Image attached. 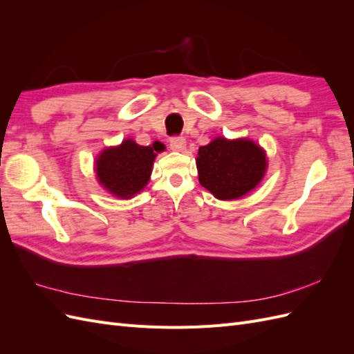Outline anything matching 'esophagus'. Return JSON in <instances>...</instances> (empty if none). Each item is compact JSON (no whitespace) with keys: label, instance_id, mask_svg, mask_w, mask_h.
<instances>
[{"label":"esophagus","instance_id":"34e87169","mask_svg":"<svg viewBox=\"0 0 354 354\" xmlns=\"http://www.w3.org/2000/svg\"><path fill=\"white\" fill-rule=\"evenodd\" d=\"M169 146L176 152H183L186 149V138L185 137H176V138H173V140H171Z\"/></svg>","mask_w":354,"mask_h":354}]
</instances>
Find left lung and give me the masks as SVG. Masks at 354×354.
<instances>
[{
	"label": "left lung",
	"instance_id": "obj_1",
	"mask_svg": "<svg viewBox=\"0 0 354 354\" xmlns=\"http://www.w3.org/2000/svg\"><path fill=\"white\" fill-rule=\"evenodd\" d=\"M264 149L251 138L216 137L199 147L196 156L201 186L220 201L241 199L261 183L267 173Z\"/></svg>",
	"mask_w": 354,
	"mask_h": 354
}]
</instances>
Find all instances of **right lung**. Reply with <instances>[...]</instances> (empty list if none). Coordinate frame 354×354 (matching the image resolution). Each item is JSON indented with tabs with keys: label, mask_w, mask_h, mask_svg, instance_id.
<instances>
[{
	"label": "right lung",
	"mask_w": 354,
	"mask_h": 354,
	"mask_svg": "<svg viewBox=\"0 0 354 354\" xmlns=\"http://www.w3.org/2000/svg\"><path fill=\"white\" fill-rule=\"evenodd\" d=\"M153 149L155 146L137 145L133 138H125L118 146L104 147L94 160L95 180L116 198H134L151 180L156 158Z\"/></svg>",
	"instance_id": "obj_1"
}]
</instances>
